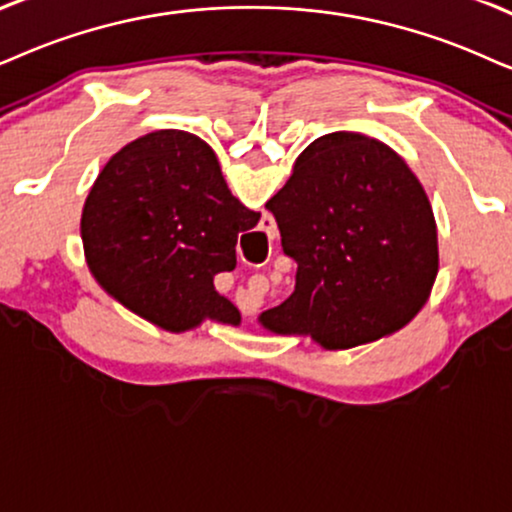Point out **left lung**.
Returning a JSON list of instances; mask_svg holds the SVG:
<instances>
[{
	"label": "left lung",
	"instance_id": "8db88e82",
	"mask_svg": "<svg viewBox=\"0 0 512 512\" xmlns=\"http://www.w3.org/2000/svg\"><path fill=\"white\" fill-rule=\"evenodd\" d=\"M267 210L297 264L293 295L260 316L269 331L347 349L399 331L428 302L439 269L435 215L383 141L357 132L312 141Z\"/></svg>",
	"mask_w": 512,
	"mask_h": 512
}]
</instances>
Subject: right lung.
I'll return each mask as SVG.
<instances>
[{
  "mask_svg": "<svg viewBox=\"0 0 512 512\" xmlns=\"http://www.w3.org/2000/svg\"><path fill=\"white\" fill-rule=\"evenodd\" d=\"M260 212L236 196L217 155L196 134L160 129L120 148L96 177L82 210L84 257L108 295L165 331L203 319L238 323L215 290L236 269L238 236Z\"/></svg>",
  "mask_w": 512,
  "mask_h": 512,
  "instance_id": "obj_1",
  "label": "right lung"
}]
</instances>
